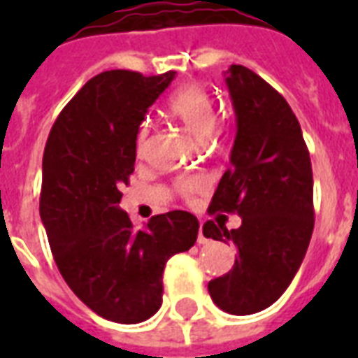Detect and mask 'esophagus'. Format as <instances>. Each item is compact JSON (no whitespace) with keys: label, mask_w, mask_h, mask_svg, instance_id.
Instances as JSON below:
<instances>
[{"label":"esophagus","mask_w":358,"mask_h":358,"mask_svg":"<svg viewBox=\"0 0 358 358\" xmlns=\"http://www.w3.org/2000/svg\"><path fill=\"white\" fill-rule=\"evenodd\" d=\"M210 239L204 236V232H202V223H201V229H199V243H208Z\"/></svg>","instance_id":"esophagus-1"}]
</instances>
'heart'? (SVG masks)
<instances>
[{"label":"heart","instance_id":"heart-1","mask_svg":"<svg viewBox=\"0 0 358 358\" xmlns=\"http://www.w3.org/2000/svg\"><path fill=\"white\" fill-rule=\"evenodd\" d=\"M167 111L171 117L184 124L196 139H208L215 128V106L210 92L201 83H189L174 91L167 100ZM148 139V124H141L137 131V150L143 152ZM202 187V182L195 176H187L178 182V189L184 196H193Z\"/></svg>","mask_w":358,"mask_h":358}]
</instances>
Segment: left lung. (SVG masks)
<instances>
[{"instance_id": "obj_1", "label": "left lung", "mask_w": 358, "mask_h": 358, "mask_svg": "<svg viewBox=\"0 0 358 358\" xmlns=\"http://www.w3.org/2000/svg\"><path fill=\"white\" fill-rule=\"evenodd\" d=\"M224 81L238 131L208 213H238L241 227H202L206 238L238 247L234 267L210 280L208 292L221 310L249 316L271 306L301 267L314 230V180L299 120L282 94L241 64Z\"/></svg>"}]
</instances>
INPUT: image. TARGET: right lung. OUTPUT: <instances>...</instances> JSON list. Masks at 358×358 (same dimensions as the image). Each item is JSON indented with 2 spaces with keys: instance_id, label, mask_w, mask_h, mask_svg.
<instances>
[{
  "instance_id": "right-lung-1",
  "label": "right lung",
  "mask_w": 358,
  "mask_h": 358,
  "mask_svg": "<svg viewBox=\"0 0 358 358\" xmlns=\"http://www.w3.org/2000/svg\"><path fill=\"white\" fill-rule=\"evenodd\" d=\"M174 76H94L59 113L44 148L41 217L53 258L70 289L109 322L131 325L154 316L165 264L199 234L189 212L154 215L135 230L119 208L141 122Z\"/></svg>"
}]
</instances>
